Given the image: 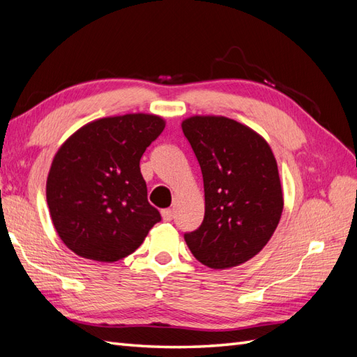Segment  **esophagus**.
Returning <instances> with one entry per match:
<instances>
[{"instance_id": "1", "label": "esophagus", "mask_w": 357, "mask_h": 357, "mask_svg": "<svg viewBox=\"0 0 357 357\" xmlns=\"http://www.w3.org/2000/svg\"><path fill=\"white\" fill-rule=\"evenodd\" d=\"M160 214H162V219H164L165 222H171L172 220V210H169V208H165V210H162L160 211Z\"/></svg>"}]
</instances>
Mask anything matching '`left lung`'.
<instances>
[{
  "label": "left lung",
  "mask_w": 357,
  "mask_h": 357,
  "mask_svg": "<svg viewBox=\"0 0 357 357\" xmlns=\"http://www.w3.org/2000/svg\"><path fill=\"white\" fill-rule=\"evenodd\" d=\"M183 134L204 180L205 214L185 241L198 261L213 269L247 262L271 238L283 211L275 158L265 139L228 117L193 116Z\"/></svg>",
  "instance_id": "1"
}]
</instances>
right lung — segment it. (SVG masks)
<instances>
[{
	"label": "right lung",
	"mask_w": 357,
	"mask_h": 357,
	"mask_svg": "<svg viewBox=\"0 0 357 357\" xmlns=\"http://www.w3.org/2000/svg\"><path fill=\"white\" fill-rule=\"evenodd\" d=\"M164 128V119L153 114L104 117L61 146L46 197L53 226L75 255L116 262L134 253L160 222L147 201L139 159Z\"/></svg>",
	"instance_id": "obj_1"
}]
</instances>
